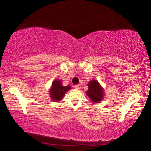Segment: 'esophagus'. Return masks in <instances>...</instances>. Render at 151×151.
Returning <instances> with one entry per match:
<instances>
[{
  "label": "esophagus",
  "instance_id": "34e87169",
  "mask_svg": "<svg viewBox=\"0 0 151 151\" xmlns=\"http://www.w3.org/2000/svg\"><path fill=\"white\" fill-rule=\"evenodd\" d=\"M75 89H79V85H75Z\"/></svg>",
  "mask_w": 151,
  "mask_h": 151
}]
</instances>
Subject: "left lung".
<instances>
[{
    "instance_id": "obj_1",
    "label": "left lung",
    "mask_w": 151,
    "mask_h": 151,
    "mask_svg": "<svg viewBox=\"0 0 151 151\" xmlns=\"http://www.w3.org/2000/svg\"><path fill=\"white\" fill-rule=\"evenodd\" d=\"M88 90L86 92V95L93 103H100L104 96V90L96 80L90 81L88 83Z\"/></svg>"
}]
</instances>
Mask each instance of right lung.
<instances>
[{
  "mask_svg": "<svg viewBox=\"0 0 151 151\" xmlns=\"http://www.w3.org/2000/svg\"><path fill=\"white\" fill-rule=\"evenodd\" d=\"M70 86H63L60 80H55L52 82V86L50 89L49 94L53 101L58 102L62 100L65 93L70 89Z\"/></svg>",
  "mask_w": 151,
  "mask_h": 151,
  "instance_id": "right-lung-1",
  "label": "right lung"
}]
</instances>
